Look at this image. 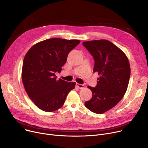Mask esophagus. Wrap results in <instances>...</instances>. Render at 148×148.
Masks as SVG:
<instances>
[{
	"instance_id": "1",
	"label": "esophagus",
	"mask_w": 148,
	"mask_h": 148,
	"mask_svg": "<svg viewBox=\"0 0 148 148\" xmlns=\"http://www.w3.org/2000/svg\"><path fill=\"white\" fill-rule=\"evenodd\" d=\"M76 86L79 89H83L84 86L83 84H79V83H76Z\"/></svg>"
}]
</instances>
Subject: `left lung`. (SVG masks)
<instances>
[{
	"mask_svg": "<svg viewBox=\"0 0 148 148\" xmlns=\"http://www.w3.org/2000/svg\"><path fill=\"white\" fill-rule=\"evenodd\" d=\"M94 57V73L99 77L95 88L88 86L92 98L84 103L89 110L103 114L117 104L125 95L130 77L129 60L119 47L106 40L83 42Z\"/></svg>",
	"mask_w": 148,
	"mask_h": 148,
	"instance_id": "8db88e82",
	"label": "left lung"
}]
</instances>
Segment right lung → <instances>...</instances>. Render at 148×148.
Instances as JSON below:
<instances>
[{
    "instance_id": "add662e5",
    "label": "right lung",
    "mask_w": 148,
    "mask_h": 148,
    "mask_svg": "<svg viewBox=\"0 0 148 148\" xmlns=\"http://www.w3.org/2000/svg\"><path fill=\"white\" fill-rule=\"evenodd\" d=\"M80 42L78 40L51 38L35 44L27 52L22 67L21 79L26 92L40 109L56 111L64 105L75 82L58 80L69 53Z\"/></svg>"
}]
</instances>
